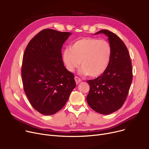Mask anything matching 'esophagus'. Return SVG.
Here are the masks:
<instances>
[{
    "instance_id": "34e87169",
    "label": "esophagus",
    "mask_w": 149,
    "mask_h": 149,
    "mask_svg": "<svg viewBox=\"0 0 149 149\" xmlns=\"http://www.w3.org/2000/svg\"><path fill=\"white\" fill-rule=\"evenodd\" d=\"M74 79H75V81L77 84H79V83H80L81 81V80L80 79V78L78 77H75Z\"/></svg>"
}]
</instances>
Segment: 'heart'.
<instances>
[{"instance_id":"obj_1","label":"heart","mask_w":149,"mask_h":149,"mask_svg":"<svg viewBox=\"0 0 149 149\" xmlns=\"http://www.w3.org/2000/svg\"><path fill=\"white\" fill-rule=\"evenodd\" d=\"M111 56L112 47L107 40L86 37L74 42L70 48H65L62 58L69 72H74L81 61L80 73L95 77L104 72Z\"/></svg>"}]
</instances>
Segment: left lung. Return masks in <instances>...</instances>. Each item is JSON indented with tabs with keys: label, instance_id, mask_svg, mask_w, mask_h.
I'll return each mask as SVG.
<instances>
[{
	"label": "left lung",
	"instance_id": "left-lung-1",
	"mask_svg": "<svg viewBox=\"0 0 149 149\" xmlns=\"http://www.w3.org/2000/svg\"><path fill=\"white\" fill-rule=\"evenodd\" d=\"M98 34L108 37L112 56L104 72L87 81L90 90L86 99L93 110L107 115L118 111L126 100L132 81V67L127 48L118 36L106 29L94 34Z\"/></svg>",
	"mask_w": 149,
	"mask_h": 149
}]
</instances>
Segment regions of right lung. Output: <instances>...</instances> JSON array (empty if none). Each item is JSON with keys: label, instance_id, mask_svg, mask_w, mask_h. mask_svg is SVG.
Returning <instances> with one entry per match:
<instances>
[{"label": "right lung", "instance_id": "right-lung-1", "mask_svg": "<svg viewBox=\"0 0 149 149\" xmlns=\"http://www.w3.org/2000/svg\"><path fill=\"white\" fill-rule=\"evenodd\" d=\"M72 34L52 29L39 32L28 44L23 57L22 79L31 104L45 115L65 106L76 84L62 60L63 45Z\"/></svg>", "mask_w": 149, "mask_h": 149}]
</instances>
